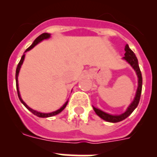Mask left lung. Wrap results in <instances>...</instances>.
<instances>
[{
  "mask_svg": "<svg viewBox=\"0 0 157 157\" xmlns=\"http://www.w3.org/2000/svg\"><path fill=\"white\" fill-rule=\"evenodd\" d=\"M125 56L123 57V59H125L129 63H130L131 66H132L133 68L134 69V71L137 73V75L138 78V90L136 93V96L134 98V100L133 101V102L130 104V106L127 108V111H126L124 113L120 115V116H112V115H109L108 113H105V112H102L101 110L98 109H96L94 107V110L96 112V114L98 115V116L103 119L104 120L107 122H110V123H118V122H120L122 120H125L126 118L128 117L133 112H134V109L137 108V106L138 105L139 103L140 98H141V89H142V76H141V71L139 68V65H138V59L136 57L135 54L134 53L131 49L129 48L128 45H126L125 46Z\"/></svg>",
  "mask_w": 157,
  "mask_h": 157,
  "instance_id": "8db88e82",
  "label": "left lung"
}]
</instances>
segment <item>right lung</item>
Wrapping results in <instances>:
<instances>
[{
  "instance_id": "add662e5",
  "label": "right lung",
  "mask_w": 157,
  "mask_h": 157,
  "mask_svg": "<svg viewBox=\"0 0 157 157\" xmlns=\"http://www.w3.org/2000/svg\"><path fill=\"white\" fill-rule=\"evenodd\" d=\"M50 37V34H48V33H43V34H41V35H39L38 37L36 38L35 40H34V41L33 42V44H32L31 45H30V47H29L28 48H27L26 49V51H25V52H27V51L30 50L31 48H34V46H35L36 45H37V43H39L40 41H41L42 40L44 39H47V38H48V37ZM24 57H25V54H23V56L21 57V59H20V61H19V63H18V66L17 67H16V90H17V93H18V97H19V100H20V101H21L22 103L23 104V105H24L26 108H27V109H28L29 111H30V112L33 113L34 115H35V116H38V117H41V118H45V117H50V116H56V115L59 114V112H61L63 110V109H65V107L67 106V102L68 101H67L66 103L64 104V105H63V107H61L60 109H59V110L56 111V112H50V113H41V112H37V111L35 110H33L32 109H30V107L27 106V105H26V103H25L24 101L22 100L21 97H20V94H19V87H18V75H19V70H20V67H21V65L22 63H23V60H24Z\"/></svg>"
}]
</instances>
